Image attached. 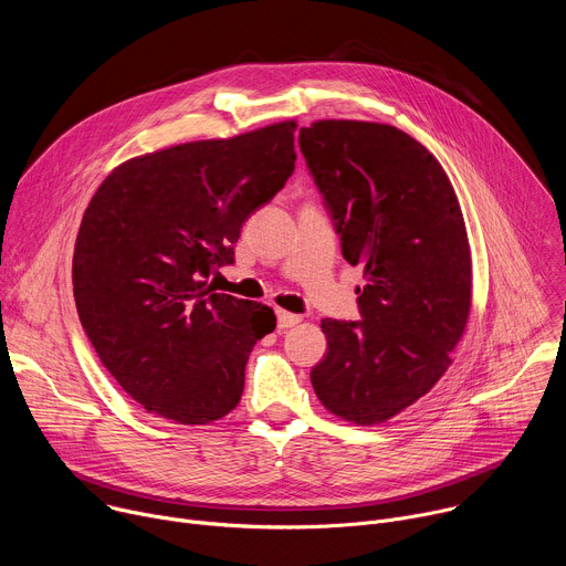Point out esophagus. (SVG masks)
Segmentation results:
<instances>
[{"label":"esophagus","instance_id":"obj_1","mask_svg":"<svg viewBox=\"0 0 566 566\" xmlns=\"http://www.w3.org/2000/svg\"><path fill=\"white\" fill-rule=\"evenodd\" d=\"M275 313H277V327H280V329L295 327V325H300V322H302V317H300V315L289 313V311H284V308H277Z\"/></svg>","mask_w":566,"mask_h":566}]
</instances>
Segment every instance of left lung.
I'll return each instance as SVG.
<instances>
[{"label":"left lung","instance_id":"left-lung-1","mask_svg":"<svg viewBox=\"0 0 566 566\" xmlns=\"http://www.w3.org/2000/svg\"><path fill=\"white\" fill-rule=\"evenodd\" d=\"M300 149L336 221L343 258L363 266V319L325 317L327 354L311 382L332 415L376 426L446 374L472 300V260L439 160L385 123L315 120Z\"/></svg>","mask_w":566,"mask_h":566}]
</instances>
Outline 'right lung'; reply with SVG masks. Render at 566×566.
I'll list each match as a JSON object with an SVG mask.
<instances>
[{"label": "right lung", "mask_w": 566, "mask_h": 566, "mask_svg": "<svg viewBox=\"0 0 566 566\" xmlns=\"http://www.w3.org/2000/svg\"><path fill=\"white\" fill-rule=\"evenodd\" d=\"M295 120L134 156L80 223L73 297L101 363L140 406L184 426L223 419L244 391L262 302L212 293L241 226L295 170Z\"/></svg>", "instance_id": "add662e5"}]
</instances>
